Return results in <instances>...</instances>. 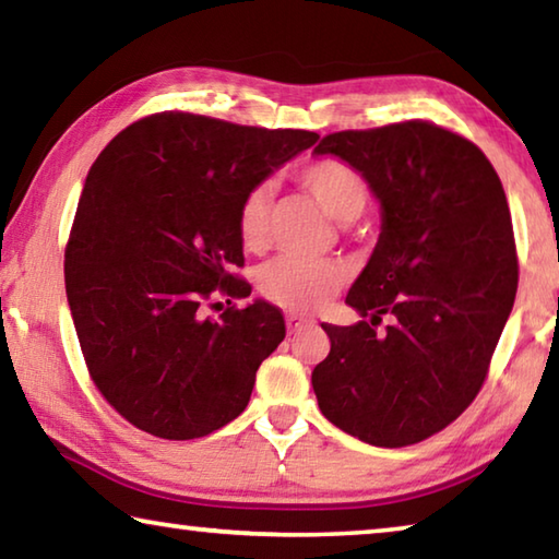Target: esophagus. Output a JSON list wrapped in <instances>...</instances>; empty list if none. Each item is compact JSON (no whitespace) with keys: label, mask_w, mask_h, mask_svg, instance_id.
<instances>
[{"label":"esophagus","mask_w":559,"mask_h":559,"mask_svg":"<svg viewBox=\"0 0 559 559\" xmlns=\"http://www.w3.org/2000/svg\"><path fill=\"white\" fill-rule=\"evenodd\" d=\"M286 325H288V333H298V330L310 325V320L302 318V316H296V313H288L286 316Z\"/></svg>","instance_id":"esophagus-1"}]
</instances>
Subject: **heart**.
<instances>
[{
	"label": "heart",
	"instance_id": "heart-1",
	"mask_svg": "<svg viewBox=\"0 0 559 559\" xmlns=\"http://www.w3.org/2000/svg\"><path fill=\"white\" fill-rule=\"evenodd\" d=\"M298 182L340 222H355L370 204V185L340 157H318L298 169ZM273 187L257 185L246 192L236 212V231L243 249L259 251L269 241ZM347 273L335 261L278 257L259 269V290L283 310L320 308L345 286Z\"/></svg>",
	"mask_w": 559,
	"mask_h": 559
}]
</instances>
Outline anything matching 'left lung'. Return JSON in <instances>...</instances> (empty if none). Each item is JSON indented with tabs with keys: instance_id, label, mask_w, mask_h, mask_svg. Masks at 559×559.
<instances>
[{
	"instance_id": "left-lung-1",
	"label": "left lung",
	"mask_w": 559,
	"mask_h": 559,
	"mask_svg": "<svg viewBox=\"0 0 559 559\" xmlns=\"http://www.w3.org/2000/svg\"><path fill=\"white\" fill-rule=\"evenodd\" d=\"M353 165L382 204V234L345 302L355 325H323L320 412L372 447L447 429L486 382L513 310L518 253L493 165L429 120L330 132L316 147ZM395 320L384 334L376 325Z\"/></svg>"
}]
</instances>
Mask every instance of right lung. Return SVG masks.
<instances>
[{
    "instance_id": "obj_1",
    "label": "right lung",
    "mask_w": 559,
    "mask_h": 559,
    "mask_svg": "<svg viewBox=\"0 0 559 559\" xmlns=\"http://www.w3.org/2000/svg\"><path fill=\"white\" fill-rule=\"evenodd\" d=\"M318 132L155 112L93 163L66 243V296L88 374L132 427L200 439L236 419L259 365L286 337L278 308L251 296L236 212L249 189ZM231 302V300H226Z\"/></svg>"
}]
</instances>
